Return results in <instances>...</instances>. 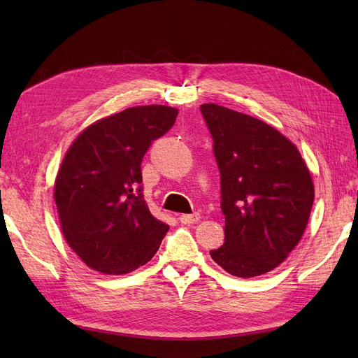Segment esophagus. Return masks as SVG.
Returning <instances> with one entry per match:
<instances>
[{"label":"esophagus","mask_w":358,"mask_h":358,"mask_svg":"<svg viewBox=\"0 0 358 358\" xmlns=\"http://www.w3.org/2000/svg\"><path fill=\"white\" fill-rule=\"evenodd\" d=\"M179 221L182 224H194L200 221V215L199 213H192V215H180Z\"/></svg>","instance_id":"esophagus-1"}]
</instances>
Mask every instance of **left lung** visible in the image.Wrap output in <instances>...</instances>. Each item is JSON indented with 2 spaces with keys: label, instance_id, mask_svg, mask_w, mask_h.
I'll use <instances>...</instances> for the list:
<instances>
[{
  "label": "left lung",
  "instance_id": "1",
  "mask_svg": "<svg viewBox=\"0 0 358 358\" xmlns=\"http://www.w3.org/2000/svg\"><path fill=\"white\" fill-rule=\"evenodd\" d=\"M221 173L225 243L213 262L239 278L264 275L297 246L310 216L313 180L297 146L264 121L201 104Z\"/></svg>",
  "mask_w": 358,
  "mask_h": 358
}]
</instances>
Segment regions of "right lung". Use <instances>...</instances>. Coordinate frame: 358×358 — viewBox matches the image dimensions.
Here are the masks:
<instances>
[{
  "label": "right lung",
  "instance_id": "add662e5",
  "mask_svg": "<svg viewBox=\"0 0 358 358\" xmlns=\"http://www.w3.org/2000/svg\"><path fill=\"white\" fill-rule=\"evenodd\" d=\"M179 110L129 107L99 119L74 138L55 179L64 239L82 262L106 275H125L152 258L169 225L142 197V159Z\"/></svg>",
  "mask_w": 358,
  "mask_h": 358
}]
</instances>
